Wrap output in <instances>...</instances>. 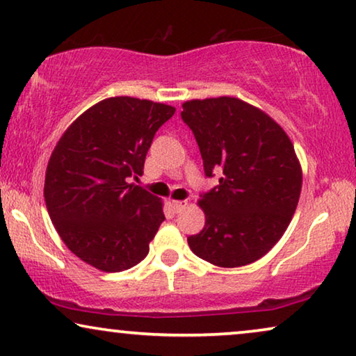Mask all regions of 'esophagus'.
<instances>
[{
  "label": "esophagus",
  "instance_id": "1",
  "mask_svg": "<svg viewBox=\"0 0 356 356\" xmlns=\"http://www.w3.org/2000/svg\"><path fill=\"white\" fill-rule=\"evenodd\" d=\"M188 206V201H173L172 202V207H173V211L175 212H181L183 211V209L184 207H186Z\"/></svg>",
  "mask_w": 356,
  "mask_h": 356
}]
</instances>
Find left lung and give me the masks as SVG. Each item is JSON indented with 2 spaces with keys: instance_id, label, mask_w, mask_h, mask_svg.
<instances>
[{
  "instance_id": "8db88e82",
  "label": "left lung",
  "mask_w": 356,
  "mask_h": 356,
  "mask_svg": "<svg viewBox=\"0 0 356 356\" xmlns=\"http://www.w3.org/2000/svg\"><path fill=\"white\" fill-rule=\"evenodd\" d=\"M181 120L201 150L204 173L220 172L201 194L206 225L188 238L194 254L218 267L261 259L284 235L298 206L301 167L285 131L235 97L184 102Z\"/></svg>"
}]
</instances>
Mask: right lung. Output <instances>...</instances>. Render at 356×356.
<instances>
[{
  "label": "right lung",
  "mask_w": 356,
  "mask_h": 356,
  "mask_svg": "<svg viewBox=\"0 0 356 356\" xmlns=\"http://www.w3.org/2000/svg\"><path fill=\"white\" fill-rule=\"evenodd\" d=\"M175 108L111 97L84 111L58 140L45 175L48 213L65 245L104 272L129 269L147 256L165 220L162 202L129 179Z\"/></svg>",
  "instance_id": "1"
}]
</instances>
